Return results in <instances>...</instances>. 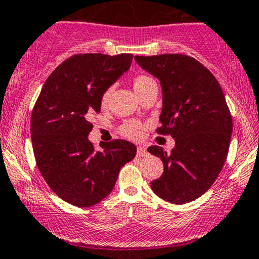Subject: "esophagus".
<instances>
[{
  "instance_id": "34e87169",
  "label": "esophagus",
  "mask_w": 259,
  "mask_h": 259,
  "mask_svg": "<svg viewBox=\"0 0 259 259\" xmlns=\"http://www.w3.org/2000/svg\"><path fill=\"white\" fill-rule=\"evenodd\" d=\"M146 155H147V151L144 146L137 147V156L142 157V156H146Z\"/></svg>"
}]
</instances>
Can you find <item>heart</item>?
<instances>
[{"mask_svg":"<svg viewBox=\"0 0 259 259\" xmlns=\"http://www.w3.org/2000/svg\"><path fill=\"white\" fill-rule=\"evenodd\" d=\"M151 83H154V80L146 75H139L132 80V86H134V90L136 91L137 95H139L140 93H142V91H144L147 86L151 85ZM110 93H112L110 89H108V90H105L104 93H103L102 98H100V104H102V107H107ZM144 124L137 122V120H128V122H125L124 124L120 127V134H122L123 136L132 140H140L144 136Z\"/></svg>","mask_w":259,"mask_h":259,"instance_id":"b5f03b06","label":"heart"}]
</instances>
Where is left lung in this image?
I'll list each match as a JSON object with an SVG mask.
<instances>
[{
    "mask_svg": "<svg viewBox=\"0 0 259 259\" xmlns=\"http://www.w3.org/2000/svg\"><path fill=\"white\" fill-rule=\"evenodd\" d=\"M141 68L159 78L162 90L160 135H170L176 146L147 151L164 164L151 189L165 201L183 205L198 198L213 184L230 146L233 119L215 76L184 54L136 56Z\"/></svg>",
    "mask_w": 259,
    "mask_h": 259,
    "instance_id": "left-lung-1",
    "label": "left lung"
}]
</instances>
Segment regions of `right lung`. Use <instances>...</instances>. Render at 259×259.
<instances>
[{
	"mask_svg": "<svg viewBox=\"0 0 259 259\" xmlns=\"http://www.w3.org/2000/svg\"><path fill=\"white\" fill-rule=\"evenodd\" d=\"M130 53L72 56L49 75L34 105L30 134L36 165L52 191L77 207H90L114 188L120 168L136 156L124 140L100 144L88 136L89 118L100 113V98L128 68Z\"/></svg>",
	"mask_w": 259,
	"mask_h": 259,
	"instance_id": "1",
	"label": "right lung"
}]
</instances>
